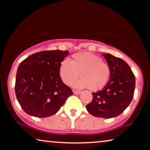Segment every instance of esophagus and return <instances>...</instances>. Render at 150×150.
Returning a JSON list of instances; mask_svg holds the SVG:
<instances>
[{
  "instance_id": "esophagus-1",
  "label": "esophagus",
  "mask_w": 150,
  "mask_h": 150,
  "mask_svg": "<svg viewBox=\"0 0 150 150\" xmlns=\"http://www.w3.org/2000/svg\"><path fill=\"white\" fill-rule=\"evenodd\" d=\"M73 93L75 94V95H78V94L81 93V91H76V90H73Z\"/></svg>"
}]
</instances>
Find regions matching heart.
Masks as SVG:
<instances>
[{
	"label": "heart",
	"instance_id": "b5f03b06",
	"mask_svg": "<svg viewBox=\"0 0 150 150\" xmlns=\"http://www.w3.org/2000/svg\"><path fill=\"white\" fill-rule=\"evenodd\" d=\"M79 73L81 78L75 83L76 87H88L91 90L97 91L108 82L110 67L102 58L88 52L76 53L71 56V62L65 60L61 63L59 74L65 85H72Z\"/></svg>",
	"mask_w": 150,
	"mask_h": 150
}]
</instances>
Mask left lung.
<instances>
[{"label": "left lung", "mask_w": 150, "mask_h": 150, "mask_svg": "<svg viewBox=\"0 0 150 150\" xmlns=\"http://www.w3.org/2000/svg\"><path fill=\"white\" fill-rule=\"evenodd\" d=\"M103 56L110 67V79L101 91L93 93V100L86 106L96 117L110 118L122 113L132 100L135 76L127 63L110 54Z\"/></svg>", "instance_id": "1"}]
</instances>
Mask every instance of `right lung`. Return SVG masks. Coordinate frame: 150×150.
<instances>
[{
	"instance_id": "1",
	"label": "right lung",
	"mask_w": 150,
	"mask_h": 150,
	"mask_svg": "<svg viewBox=\"0 0 150 150\" xmlns=\"http://www.w3.org/2000/svg\"><path fill=\"white\" fill-rule=\"evenodd\" d=\"M68 51H42L32 54L20 63L15 93L22 108L28 115L45 118L55 115L73 95L63 83L59 67Z\"/></svg>"
}]
</instances>
